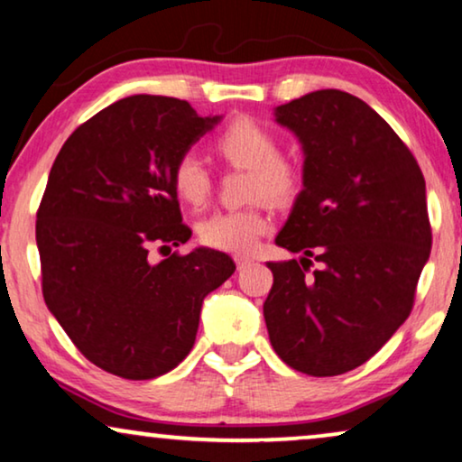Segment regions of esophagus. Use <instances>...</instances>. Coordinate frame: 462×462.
Instances as JSON below:
<instances>
[{
    "label": "esophagus",
    "instance_id": "esophagus-1",
    "mask_svg": "<svg viewBox=\"0 0 462 462\" xmlns=\"http://www.w3.org/2000/svg\"><path fill=\"white\" fill-rule=\"evenodd\" d=\"M250 263H254V258H250V256H245V254H237V256H236V264H237V269L248 267Z\"/></svg>",
    "mask_w": 462,
    "mask_h": 462
}]
</instances>
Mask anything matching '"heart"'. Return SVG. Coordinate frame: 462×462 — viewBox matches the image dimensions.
<instances>
[{"label":"heart","mask_w":462,"mask_h":462,"mask_svg":"<svg viewBox=\"0 0 462 462\" xmlns=\"http://www.w3.org/2000/svg\"><path fill=\"white\" fill-rule=\"evenodd\" d=\"M212 149L220 160L233 168L248 170L245 198H264L271 204H288L302 187L300 163L280 153V138L269 125L250 116H237L226 122L212 138ZM170 182L182 204L201 208L212 193V174L198 155L182 153L170 170ZM269 229V217L261 201L220 210L198 226L199 242L214 250L248 252L258 237Z\"/></svg>","instance_id":"b5f03b06"}]
</instances>
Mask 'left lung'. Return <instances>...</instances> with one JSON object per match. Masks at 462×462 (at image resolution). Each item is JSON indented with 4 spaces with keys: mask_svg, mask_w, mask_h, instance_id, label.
Instances as JSON below:
<instances>
[{
    "mask_svg": "<svg viewBox=\"0 0 462 462\" xmlns=\"http://www.w3.org/2000/svg\"><path fill=\"white\" fill-rule=\"evenodd\" d=\"M275 116L305 149V189L275 242L305 256L269 263V340L302 374H345L412 311L431 252L425 176L393 128L349 92L305 94Z\"/></svg>",
    "mask_w": 462,
    "mask_h": 462,
    "instance_id": "left-lung-1",
    "label": "left lung"
}]
</instances>
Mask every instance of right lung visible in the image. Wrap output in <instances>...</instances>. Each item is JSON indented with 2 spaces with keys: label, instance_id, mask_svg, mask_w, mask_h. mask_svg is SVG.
<instances>
[{
  "label": "right lung",
  "instance_id": "add662e5",
  "mask_svg": "<svg viewBox=\"0 0 462 462\" xmlns=\"http://www.w3.org/2000/svg\"><path fill=\"white\" fill-rule=\"evenodd\" d=\"M217 119L187 100L136 94L75 128L50 170L35 223L43 300L109 374L149 381L176 368L206 294L236 271L208 248L149 261L153 245L191 237L170 170Z\"/></svg>",
  "mask_w": 462,
  "mask_h": 462
}]
</instances>
